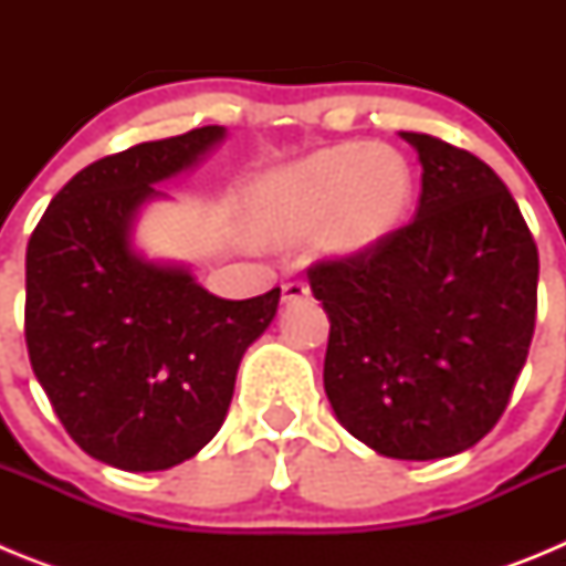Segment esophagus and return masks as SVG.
Instances as JSON below:
<instances>
[{
    "label": "esophagus",
    "instance_id": "1",
    "mask_svg": "<svg viewBox=\"0 0 566 566\" xmlns=\"http://www.w3.org/2000/svg\"><path fill=\"white\" fill-rule=\"evenodd\" d=\"M280 292H283V303H294V300L308 297V286H306V283H300V280L283 283V286H280Z\"/></svg>",
    "mask_w": 566,
    "mask_h": 566
}]
</instances>
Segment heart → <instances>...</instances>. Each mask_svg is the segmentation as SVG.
<instances>
[{"instance_id": "b5f03b06", "label": "heart", "mask_w": 566, "mask_h": 566, "mask_svg": "<svg viewBox=\"0 0 566 566\" xmlns=\"http://www.w3.org/2000/svg\"><path fill=\"white\" fill-rule=\"evenodd\" d=\"M413 203V169L391 147L343 142L266 172L252 187V223L272 247L314 234L326 260H357L391 238Z\"/></svg>"}]
</instances>
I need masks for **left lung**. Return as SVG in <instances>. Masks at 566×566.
I'll return each instance as SVG.
<instances>
[{
    "instance_id": "8db88e82",
    "label": "left lung",
    "mask_w": 566,
    "mask_h": 566,
    "mask_svg": "<svg viewBox=\"0 0 566 566\" xmlns=\"http://www.w3.org/2000/svg\"><path fill=\"white\" fill-rule=\"evenodd\" d=\"M399 135L422 164L413 221L308 280L332 323L334 417L382 457L428 462L473 448L507 408L536 328L538 249L488 164Z\"/></svg>"
}]
</instances>
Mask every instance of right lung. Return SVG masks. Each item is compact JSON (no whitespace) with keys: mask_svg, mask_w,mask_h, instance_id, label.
<instances>
[{"mask_svg":"<svg viewBox=\"0 0 566 566\" xmlns=\"http://www.w3.org/2000/svg\"><path fill=\"white\" fill-rule=\"evenodd\" d=\"M227 127L189 129L90 164L50 201L24 258L33 374L73 442L133 473L187 462L221 431L238 365L280 289L223 300L189 266L135 249L158 184L198 167Z\"/></svg>","mask_w":566,"mask_h":566,"instance_id":"1","label":"right lung"}]
</instances>
